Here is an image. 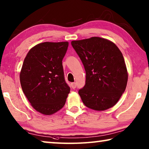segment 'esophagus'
I'll return each mask as SVG.
<instances>
[{"label":"esophagus","instance_id":"34e87169","mask_svg":"<svg viewBox=\"0 0 149 149\" xmlns=\"http://www.w3.org/2000/svg\"><path fill=\"white\" fill-rule=\"evenodd\" d=\"M71 87H72V89H75V88H76V87H77V85H76V84H75V83H72Z\"/></svg>","mask_w":149,"mask_h":149}]
</instances>
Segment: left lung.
I'll list each match as a JSON object with an SVG mask.
<instances>
[{
	"mask_svg": "<svg viewBox=\"0 0 149 149\" xmlns=\"http://www.w3.org/2000/svg\"><path fill=\"white\" fill-rule=\"evenodd\" d=\"M71 44L86 73L85 86L78 91L84 104L99 111L114 107L125 91L128 77L120 49L114 42L98 37Z\"/></svg>",
	"mask_w": 149,
	"mask_h": 149,
	"instance_id": "1",
	"label": "left lung"
}]
</instances>
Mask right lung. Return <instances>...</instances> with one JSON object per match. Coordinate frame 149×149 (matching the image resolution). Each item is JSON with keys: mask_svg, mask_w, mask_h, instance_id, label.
<instances>
[{"mask_svg": "<svg viewBox=\"0 0 149 149\" xmlns=\"http://www.w3.org/2000/svg\"><path fill=\"white\" fill-rule=\"evenodd\" d=\"M68 47V42H42L24 59L20 84L32 107L41 114L50 115L61 109L70 91L62 65Z\"/></svg>", "mask_w": 149, "mask_h": 149, "instance_id": "right-lung-1", "label": "right lung"}]
</instances>
